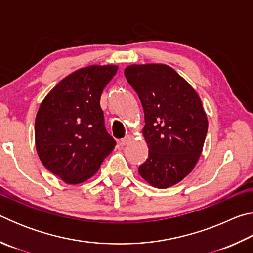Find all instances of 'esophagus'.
<instances>
[{"label": "esophagus", "mask_w": 253, "mask_h": 253, "mask_svg": "<svg viewBox=\"0 0 253 253\" xmlns=\"http://www.w3.org/2000/svg\"><path fill=\"white\" fill-rule=\"evenodd\" d=\"M130 139H131V136H129V135H127L125 138H123L122 140H121V145L122 146H125V145H127L128 143L130 142Z\"/></svg>", "instance_id": "1"}]
</instances>
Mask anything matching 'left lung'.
<instances>
[{
	"label": "left lung",
	"mask_w": 253,
	"mask_h": 253,
	"mask_svg": "<svg viewBox=\"0 0 253 253\" xmlns=\"http://www.w3.org/2000/svg\"><path fill=\"white\" fill-rule=\"evenodd\" d=\"M124 74L144 109L148 157L138 173L154 187L173 186L192 172L202 153L208 132L202 102L169 66L131 65Z\"/></svg>",
	"instance_id": "8db88e82"
}]
</instances>
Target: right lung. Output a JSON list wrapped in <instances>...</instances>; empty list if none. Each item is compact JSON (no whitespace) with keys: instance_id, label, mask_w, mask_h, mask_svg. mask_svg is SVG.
Instances as JSON below:
<instances>
[{"instance_id":"1","label":"right lung","mask_w":253,"mask_h":253,"mask_svg":"<svg viewBox=\"0 0 253 253\" xmlns=\"http://www.w3.org/2000/svg\"><path fill=\"white\" fill-rule=\"evenodd\" d=\"M117 66H89L63 78L41 102L34 136L42 164L68 184H79L99 169L113 152L100 107L102 90Z\"/></svg>"}]
</instances>
